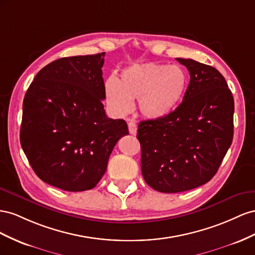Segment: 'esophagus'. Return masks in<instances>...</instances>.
<instances>
[{"label":"esophagus","instance_id":"34e87169","mask_svg":"<svg viewBox=\"0 0 255 255\" xmlns=\"http://www.w3.org/2000/svg\"><path fill=\"white\" fill-rule=\"evenodd\" d=\"M128 129H129V133L135 135L136 134V125L133 122H129L128 123Z\"/></svg>","mask_w":255,"mask_h":255}]
</instances>
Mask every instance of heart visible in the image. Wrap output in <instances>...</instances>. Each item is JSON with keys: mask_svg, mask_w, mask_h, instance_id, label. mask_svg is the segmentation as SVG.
Masks as SVG:
<instances>
[{"mask_svg": "<svg viewBox=\"0 0 255 255\" xmlns=\"http://www.w3.org/2000/svg\"><path fill=\"white\" fill-rule=\"evenodd\" d=\"M187 86L188 77L183 68L148 63L124 70L121 81L109 78L105 93L109 106L118 114L131 111L132 101L136 100L144 118L161 120L175 111Z\"/></svg>", "mask_w": 255, "mask_h": 255, "instance_id": "obj_1", "label": "heart"}]
</instances>
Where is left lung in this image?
<instances>
[{
  "label": "left lung",
  "instance_id": "8db88e82",
  "mask_svg": "<svg viewBox=\"0 0 255 255\" xmlns=\"http://www.w3.org/2000/svg\"><path fill=\"white\" fill-rule=\"evenodd\" d=\"M190 82L181 103L161 120L139 124L144 180L155 190L176 193L212 179L233 141L234 98L216 68L191 59Z\"/></svg>",
  "mask_w": 255,
  "mask_h": 255
}]
</instances>
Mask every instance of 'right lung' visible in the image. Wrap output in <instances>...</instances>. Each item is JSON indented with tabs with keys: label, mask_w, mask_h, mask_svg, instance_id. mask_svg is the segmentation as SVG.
Segmentation results:
<instances>
[{
	"label": "right lung",
	"mask_w": 255,
	"mask_h": 255,
	"mask_svg": "<svg viewBox=\"0 0 255 255\" xmlns=\"http://www.w3.org/2000/svg\"><path fill=\"white\" fill-rule=\"evenodd\" d=\"M105 52L62 57L35 76L23 99L20 143L42 181L65 191L95 187L122 136L124 120L109 119Z\"/></svg>",
	"instance_id": "right-lung-1"
}]
</instances>
